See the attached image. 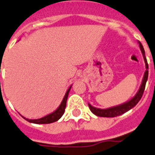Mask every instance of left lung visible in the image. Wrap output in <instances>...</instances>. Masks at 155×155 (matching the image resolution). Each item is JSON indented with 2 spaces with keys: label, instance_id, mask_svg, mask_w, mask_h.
Listing matches in <instances>:
<instances>
[{
  "label": "left lung",
  "instance_id": "8db88e82",
  "mask_svg": "<svg viewBox=\"0 0 155 155\" xmlns=\"http://www.w3.org/2000/svg\"><path fill=\"white\" fill-rule=\"evenodd\" d=\"M138 44H139L140 49L141 52H142L143 57V60H144L145 62V67H146V70H145V72L143 74V77L142 82H141L139 90H138L137 94H135V96L134 97H132L128 101L121 104H118V105L114 106V107L105 108V109H101V108L95 107L91 105V104L88 103L89 107H90V110L91 111V112L95 115H97V116L109 117L110 118V117H116L118 116V115H122V114H124L126 111H130L133 107H135L137 105V104L140 101V100L142 97L143 91H144L145 86H146L147 80V78H148V64H147V58L145 57V51L143 48V45L140 41H138Z\"/></svg>",
  "mask_w": 155,
  "mask_h": 155
}]
</instances>
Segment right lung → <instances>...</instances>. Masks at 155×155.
Instances as JSON below:
<instances>
[{"label": "right lung", "instance_id": "obj_1", "mask_svg": "<svg viewBox=\"0 0 155 155\" xmlns=\"http://www.w3.org/2000/svg\"><path fill=\"white\" fill-rule=\"evenodd\" d=\"M72 86V85L70 86L69 88L68 89V91H66V93L64 94V98H63L62 101L60 104V105H59L57 109L55 110V111H54L53 112L50 113V114L47 115L46 116L42 117V118H37V119H29V118H25V117H23L21 115L22 118H23L24 119H25L26 121H28L29 122L35 123V124H49V123H52V122H56V121L58 120V119H60L64 112V108L66 107V102L67 99H68V93H69L70 90H71Z\"/></svg>", "mask_w": 155, "mask_h": 155}]
</instances>
